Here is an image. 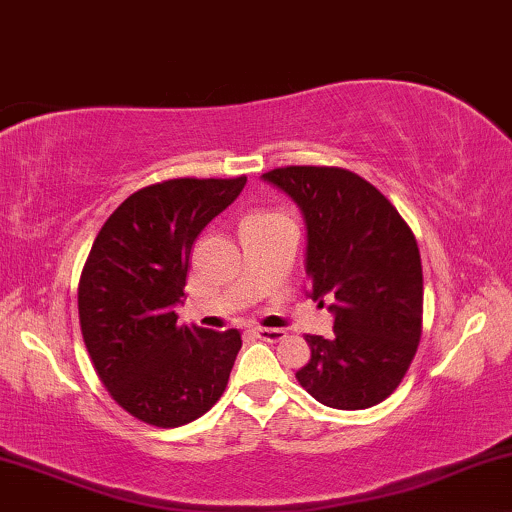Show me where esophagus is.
<instances>
[{
	"mask_svg": "<svg viewBox=\"0 0 512 512\" xmlns=\"http://www.w3.org/2000/svg\"><path fill=\"white\" fill-rule=\"evenodd\" d=\"M257 335V338L260 340H264V342H278V340H283L286 338V331H281V328H255V331H252Z\"/></svg>",
	"mask_w": 512,
	"mask_h": 512,
	"instance_id": "obj_1",
	"label": "esophagus"
}]
</instances>
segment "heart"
<instances>
[{"mask_svg": "<svg viewBox=\"0 0 512 512\" xmlns=\"http://www.w3.org/2000/svg\"><path fill=\"white\" fill-rule=\"evenodd\" d=\"M264 217H271V212H255V215H250L248 219H264Z\"/></svg>", "mask_w": 512, "mask_h": 512, "instance_id": "1", "label": "heart"}]
</instances>
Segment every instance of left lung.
<instances>
[{"instance_id": "left-lung-1", "label": "left lung", "mask_w": 512, "mask_h": 512, "mask_svg": "<svg viewBox=\"0 0 512 512\" xmlns=\"http://www.w3.org/2000/svg\"><path fill=\"white\" fill-rule=\"evenodd\" d=\"M264 179L300 205L314 300L335 297L333 338L304 335L297 383L323 406L380 404L409 371L423 333V267L411 226L383 193L342 167H276Z\"/></svg>"}]
</instances>
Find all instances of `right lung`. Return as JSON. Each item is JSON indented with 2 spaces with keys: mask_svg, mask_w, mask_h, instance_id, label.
<instances>
[{
  "mask_svg": "<svg viewBox=\"0 0 512 512\" xmlns=\"http://www.w3.org/2000/svg\"><path fill=\"white\" fill-rule=\"evenodd\" d=\"M248 177H181L132 193L101 226L84 262L77 309L94 371L129 416L179 428L208 413L243 340L179 326L191 250Z\"/></svg>",
  "mask_w": 512,
  "mask_h": 512,
  "instance_id": "add662e5",
  "label": "right lung"
}]
</instances>
